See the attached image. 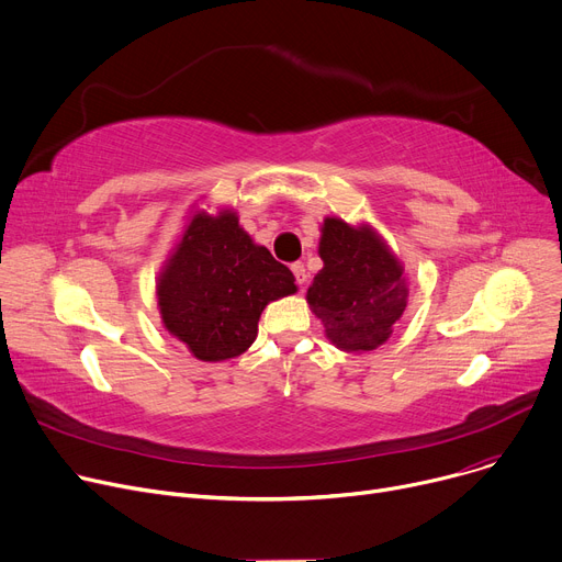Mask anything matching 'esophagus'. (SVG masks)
I'll return each instance as SVG.
<instances>
[{
  "mask_svg": "<svg viewBox=\"0 0 562 562\" xmlns=\"http://www.w3.org/2000/svg\"><path fill=\"white\" fill-rule=\"evenodd\" d=\"M291 271H293V276H295L297 286H303V284L307 282V271H305V267H303V261H295V265H291Z\"/></svg>",
  "mask_w": 562,
  "mask_h": 562,
  "instance_id": "esophagus-1",
  "label": "esophagus"
}]
</instances>
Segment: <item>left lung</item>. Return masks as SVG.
<instances>
[{
	"instance_id": "left-lung-1",
	"label": "left lung",
	"mask_w": 562,
	"mask_h": 562,
	"mask_svg": "<svg viewBox=\"0 0 562 562\" xmlns=\"http://www.w3.org/2000/svg\"><path fill=\"white\" fill-rule=\"evenodd\" d=\"M323 269L307 289V303L327 339L346 352L380 348L406 310L404 267L370 226L327 216L321 228Z\"/></svg>"
}]
</instances>
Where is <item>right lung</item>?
<instances>
[{
	"label": "right lung",
	"instance_id": "add662e5",
	"mask_svg": "<svg viewBox=\"0 0 562 562\" xmlns=\"http://www.w3.org/2000/svg\"><path fill=\"white\" fill-rule=\"evenodd\" d=\"M293 273L257 246L233 210L196 212L158 278V307L171 336L201 361L239 357L261 312L295 293Z\"/></svg>",
	"mask_w": 562,
	"mask_h": 562
}]
</instances>
